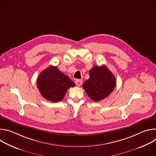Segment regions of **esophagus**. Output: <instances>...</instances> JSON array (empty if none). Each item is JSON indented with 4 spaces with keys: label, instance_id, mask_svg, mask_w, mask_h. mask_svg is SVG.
<instances>
[{
    "label": "esophagus",
    "instance_id": "1",
    "mask_svg": "<svg viewBox=\"0 0 156 156\" xmlns=\"http://www.w3.org/2000/svg\"><path fill=\"white\" fill-rule=\"evenodd\" d=\"M75 83L78 86H81L82 83H83V80H77L76 81H75Z\"/></svg>",
    "mask_w": 156,
    "mask_h": 156
}]
</instances>
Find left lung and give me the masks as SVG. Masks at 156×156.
<instances>
[{"instance_id": "left-lung-1", "label": "left lung", "mask_w": 156, "mask_h": 156, "mask_svg": "<svg viewBox=\"0 0 156 156\" xmlns=\"http://www.w3.org/2000/svg\"><path fill=\"white\" fill-rule=\"evenodd\" d=\"M116 85V79L105 65L94 66L90 70V78L85 81L83 87L92 100L98 102L107 98Z\"/></svg>"}]
</instances>
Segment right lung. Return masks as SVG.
<instances>
[{"mask_svg": "<svg viewBox=\"0 0 156 156\" xmlns=\"http://www.w3.org/2000/svg\"><path fill=\"white\" fill-rule=\"evenodd\" d=\"M75 86V83L62 73L57 66H49L39 74L37 80V87L41 94L53 102L62 101L69 89Z\"/></svg>", "mask_w": 156, "mask_h": 156, "instance_id": "right-lung-1", "label": "right lung"}]
</instances>
